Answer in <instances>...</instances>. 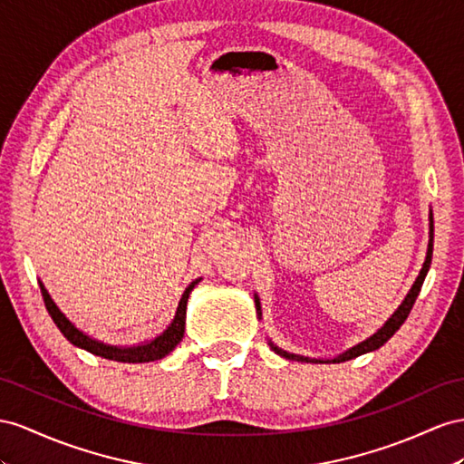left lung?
<instances>
[{"label": "left lung", "instance_id": "obj_1", "mask_svg": "<svg viewBox=\"0 0 464 464\" xmlns=\"http://www.w3.org/2000/svg\"><path fill=\"white\" fill-rule=\"evenodd\" d=\"M430 221H431V218H430ZM431 255H433V225H431V229H430V245H427V255H425V263H423V266H421V270H420V276L415 278V282H413V286H411V290L408 292V295H406V300L401 302V305L398 307V310L392 314V317L388 319V322L380 327L374 335H371L368 337L366 341H362V343H359V345H354L353 349H349V351H345V353H341L339 356H335V359H327V361H324V359H310V356H302V354H292V353H286V351H282V349H278L275 343H268L270 345V349L275 351L276 354H280V356H284V359H290V361H302V362H343V361H351V359H354V356H361V354H364V353H371V351H376V349H380L384 345V343L396 334V331L401 327V324L406 322L408 319V315H410V312H411V307H413V304H415V298H418V294H420V290H421V284H423V280H425V276H427V270H430V265H431ZM255 305H256V314H258V317H260V302H258V295H255Z\"/></svg>", "mask_w": 464, "mask_h": 464}]
</instances>
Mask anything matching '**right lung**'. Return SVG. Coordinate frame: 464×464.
Returning a JSON list of instances; mask_svg holds the SVG:
<instances>
[{
    "instance_id": "right-lung-1",
    "label": "right lung",
    "mask_w": 464,
    "mask_h": 464,
    "mask_svg": "<svg viewBox=\"0 0 464 464\" xmlns=\"http://www.w3.org/2000/svg\"><path fill=\"white\" fill-rule=\"evenodd\" d=\"M199 280L201 278L194 280L184 290L180 302H178V310H176L172 324L166 327L159 337H154L152 341L139 343V345H133V347L108 345V343H102L98 339L86 335L84 331H80L61 310H58V305L53 302L51 294L46 292V288L43 286V282H39V286H41V294H43V300H44V305H46V312H49V315L53 317V322L56 324V327L61 329V334L70 343H72L74 347H80V349H84L92 354H98V356H103V359L117 361V362H150V361H159V359H162V356L172 353L178 343L182 341L184 329H186L188 298H189V292L196 288V284Z\"/></svg>"
}]
</instances>
